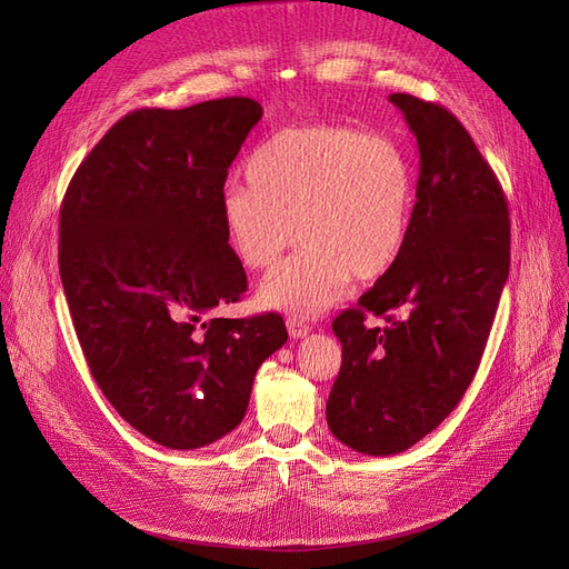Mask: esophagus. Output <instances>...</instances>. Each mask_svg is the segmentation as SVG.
<instances>
[{
    "label": "esophagus",
    "instance_id": "obj_1",
    "mask_svg": "<svg viewBox=\"0 0 569 569\" xmlns=\"http://www.w3.org/2000/svg\"><path fill=\"white\" fill-rule=\"evenodd\" d=\"M286 325H288V335L292 339H302V337H307L311 332V327L302 318H297V316H288Z\"/></svg>",
    "mask_w": 569,
    "mask_h": 569
}]
</instances>
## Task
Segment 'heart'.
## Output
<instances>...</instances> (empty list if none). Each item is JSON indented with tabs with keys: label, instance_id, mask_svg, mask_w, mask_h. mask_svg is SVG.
I'll list each match as a JSON object with an SVG mask.
<instances>
[{
	"label": "heart",
	"instance_id": "b5f03b06",
	"mask_svg": "<svg viewBox=\"0 0 569 569\" xmlns=\"http://www.w3.org/2000/svg\"><path fill=\"white\" fill-rule=\"evenodd\" d=\"M247 179L249 187L228 184L219 198L237 260L267 269L295 237L305 244L260 283L267 309L318 316L348 277L376 281L403 253L417 177L390 136L332 122L288 127L256 149Z\"/></svg>",
	"mask_w": 569,
	"mask_h": 569
}]
</instances>
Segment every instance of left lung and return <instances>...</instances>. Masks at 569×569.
<instances>
[{"mask_svg":"<svg viewBox=\"0 0 569 569\" xmlns=\"http://www.w3.org/2000/svg\"><path fill=\"white\" fill-rule=\"evenodd\" d=\"M390 101L420 152L412 226L390 272L332 322L343 360L325 408L335 438L369 457L408 450L457 408L510 274L507 200L468 131L438 103Z\"/></svg>","mask_w":569,"mask_h":569,"instance_id":"1","label":"left lung"}]
</instances>
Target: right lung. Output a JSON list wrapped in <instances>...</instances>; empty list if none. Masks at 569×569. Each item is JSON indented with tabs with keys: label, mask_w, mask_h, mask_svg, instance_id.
I'll return each instance as SVG.
<instances>
[{
	"label": "right lung",
	"mask_w": 569,
	"mask_h": 569,
	"mask_svg": "<svg viewBox=\"0 0 569 569\" xmlns=\"http://www.w3.org/2000/svg\"><path fill=\"white\" fill-rule=\"evenodd\" d=\"M262 108L228 97L136 110L76 170L59 212V274L84 360L124 420L198 450L244 420L279 313L212 318L247 290L219 198Z\"/></svg>",
	"instance_id": "right-lung-1"
}]
</instances>
